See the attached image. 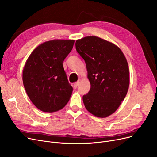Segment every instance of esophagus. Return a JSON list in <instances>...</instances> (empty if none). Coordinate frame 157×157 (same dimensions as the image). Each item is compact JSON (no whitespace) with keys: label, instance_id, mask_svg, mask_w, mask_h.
I'll return each mask as SVG.
<instances>
[{"label":"esophagus","instance_id":"34e87169","mask_svg":"<svg viewBox=\"0 0 157 157\" xmlns=\"http://www.w3.org/2000/svg\"><path fill=\"white\" fill-rule=\"evenodd\" d=\"M79 83H80L79 80H78V81H77V82H75V83H74V88H77V86H78V85L79 84Z\"/></svg>","mask_w":157,"mask_h":157}]
</instances>
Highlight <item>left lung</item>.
Here are the masks:
<instances>
[{"label":"left lung","instance_id":"8db88e82","mask_svg":"<svg viewBox=\"0 0 157 157\" xmlns=\"http://www.w3.org/2000/svg\"><path fill=\"white\" fill-rule=\"evenodd\" d=\"M76 50L86 63L90 90L82 97L87 111L99 118L115 113L130 84L128 64L122 50L96 36L77 40Z\"/></svg>","mask_w":157,"mask_h":157}]
</instances>
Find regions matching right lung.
Listing matches in <instances>:
<instances>
[{"instance_id":"1","label":"right lung","mask_w":157,"mask_h":157,"mask_svg":"<svg viewBox=\"0 0 157 157\" xmlns=\"http://www.w3.org/2000/svg\"><path fill=\"white\" fill-rule=\"evenodd\" d=\"M74 40L54 39L43 42L33 50L23 70V83L30 100L43 112L63 109L73 88L63 63L72 50Z\"/></svg>"}]
</instances>
